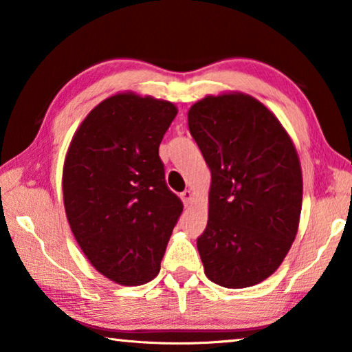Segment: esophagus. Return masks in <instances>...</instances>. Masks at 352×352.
I'll return each mask as SVG.
<instances>
[{"label": "esophagus", "instance_id": "1", "mask_svg": "<svg viewBox=\"0 0 352 352\" xmlns=\"http://www.w3.org/2000/svg\"><path fill=\"white\" fill-rule=\"evenodd\" d=\"M180 197H182V200H183V204H184V206H188L190 201H192V192H190L189 189H186V190H183V192L180 194Z\"/></svg>", "mask_w": 352, "mask_h": 352}]
</instances>
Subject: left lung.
<instances>
[{
  "label": "left lung",
  "mask_w": 352,
  "mask_h": 352,
  "mask_svg": "<svg viewBox=\"0 0 352 352\" xmlns=\"http://www.w3.org/2000/svg\"><path fill=\"white\" fill-rule=\"evenodd\" d=\"M188 124L211 170L208 223L197 239L205 275L222 287H252L278 270L298 233L295 144L275 113L239 91L197 100Z\"/></svg>",
  "instance_id": "8db88e82"
}]
</instances>
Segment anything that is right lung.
I'll return each mask as SVG.
<instances>
[{
  "mask_svg": "<svg viewBox=\"0 0 352 352\" xmlns=\"http://www.w3.org/2000/svg\"><path fill=\"white\" fill-rule=\"evenodd\" d=\"M177 107L121 91L83 119L63 163V205L83 254L100 275L141 285L158 275L183 204L166 186L158 147Z\"/></svg>",
  "mask_w": 352,
  "mask_h": 352,
  "instance_id": "1",
  "label": "right lung"
}]
</instances>
